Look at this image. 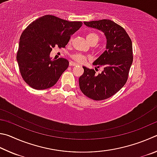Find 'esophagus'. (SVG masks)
Returning a JSON list of instances; mask_svg holds the SVG:
<instances>
[{"label": "esophagus", "mask_w": 157, "mask_h": 157, "mask_svg": "<svg viewBox=\"0 0 157 157\" xmlns=\"http://www.w3.org/2000/svg\"><path fill=\"white\" fill-rule=\"evenodd\" d=\"M70 66H76V65H77L78 64H77V63H74V62H72V61H70Z\"/></svg>", "instance_id": "obj_1"}]
</instances>
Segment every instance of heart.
Wrapping results in <instances>:
<instances>
[{
    "label": "heart",
    "mask_w": 157,
    "mask_h": 157,
    "mask_svg": "<svg viewBox=\"0 0 157 157\" xmlns=\"http://www.w3.org/2000/svg\"><path fill=\"white\" fill-rule=\"evenodd\" d=\"M87 40L88 41V43L90 44L92 43H97L98 40H99V36H98L97 33L94 32H91L89 33L87 35ZM70 42H71V39H70ZM71 59L75 60L76 62L78 63H83L85 60L87 59V56L86 55L82 54L81 53H75L72 54L71 56Z\"/></svg>",
    "instance_id": "heart-1"
}]
</instances>
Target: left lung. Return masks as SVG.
I'll return each instance as SVG.
<instances>
[{
    "mask_svg": "<svg viewBox=\"0 0 157 157\" xmlns=\"http://www.w3.org/2000/svg\"><path fill=\"white\" fill-rule=\"evenodd\" d=\"M86 26L101 30L107 38L106 50L93 63L103 67L101 74L83 67L79 78L81 92L91 99L101 101L111 97L125 86L133 61L132 43L124 28L108 19L84 22ZM97 71V70H96Z\"/></svg>",
    "mask_w": 157,
    "mask_h": 157,
    "instance_id": "8db88e82",
    "label": "left lung"
}]
</instances>
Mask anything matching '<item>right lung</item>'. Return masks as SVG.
<instances>
[{
    "mask_svg": "<svg viewBox=\"0 0 157 157\" xmlns=\"http://www.w3.org/2000/svg\"><path fill=\"white\" fill-rule=\"evenodd\" d=\"M82 24L45 15L26 27L20 37L16 59L22 78L29 86L40 90L56 83L69 61L64 58L52 60L49 54L55 46L65 48Z\"/></svg>",
    "mask_w": 157,
    "mask_h": 157,
    "instance_id": "add662e5",
    "label": "right lung"
}]
</instances>
